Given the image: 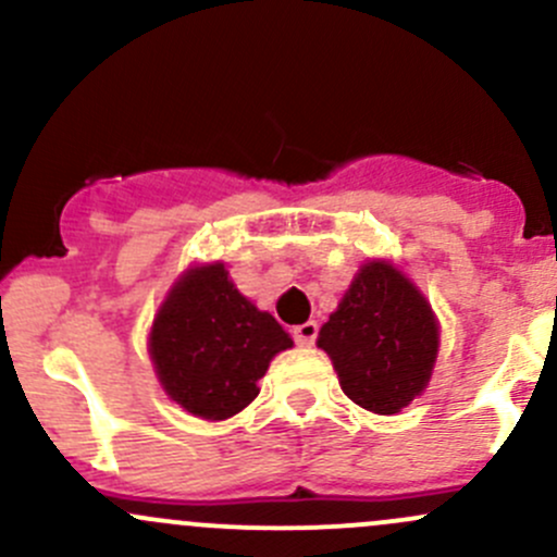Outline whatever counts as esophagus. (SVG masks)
I'll list each match as a JSON object with an SVG mask.
<instances>
[{"label": "esophagus", "instance_id": "esophagus-1", "mask_svg": "<svg viewBox=\"0 0 557 557\" xmlns=\"http://www.w3.org/2000/svg\"><path fill=\"white\" fill-rule=\"evenodd\" d=\"M318 333H320V325L314 323V320H309V323H301V325L294 327V338H296L298 347H312L314 338H318Z\"/></svg>", "mask_w": 557, "mask_h": 557}]
</instances>
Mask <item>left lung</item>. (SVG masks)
<instances>
[{
  "mask_svg": "<svg viewBox=\"0 0 557 557\" xmlns=\"http://www.w3.org/2000/svg\"><path fill=\"white\" fill-rule=\"evenodd\" d=\"M318 347L331 355L349 400L373 413H397L430 382L437 323L424 296L392 263L357 272Z\"/></svg>",
  "mask_w": 557,
  "mask_h": 557,
  "instance_id": "obj_1",
  "label": "left lung"
}]
</instances>
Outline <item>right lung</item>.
I'll return each mask as SVG.
<instances>
[{
    "label": "right lung",
    "mask_w": 557,
    "mask_h": 557,
    "mask_svg": "<svg viewBox=\"0 0 557 557\" xmlns=\"http://www.w3.org/2000/svg\"><path fill=\"white\" fill-rule=\"evenodd\" d=\"M294 347L283 325L232 285L224 263L175 283L151 327L149 352L168 395L202 419H230L256 395L269 360Z\"/></svg>",
    "instance_id": "1"
}]
</instances>
